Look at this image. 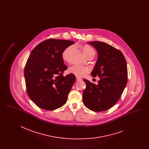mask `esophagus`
I'll return each mask as SVG.
<instances>
[{"mask_svg": "<svg viewBox=\"0 0 149 149\" xmlns=\"http://www.w3.org/2000/svg\"><path fill=\"white\" fill-rule=\"evenodd\" d=\"M76 80H77V81H80V80H81V79H80V78L77 77V78H76Z\"/></svg>", "mask_w": 149, "mask_h": 149, "instance_id": "esophagus-1", "label": "esophagus"}]
</instances>
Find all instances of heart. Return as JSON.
I'll return each instance as SVG.
<instances>
[{
  "mask_svg": "<svg viewBox=\"0 0 149 149\" xmlns=\"http://www.w3.org/2000/svg\"><path fill=\"white\" fill-rule=\"evenodd\" d=\"M74 49V46L71 45L67 47L65 50L63 51L62 53V57L64 61L68 62L70 60V54L71 51ZM83 52L86 56H88L89 55L94 54L95 55V50L93 49L92 47L86 45L83 47ZM90 71V69L89 68L86 66H83L81 65L74 64L72 66H70L69 69V72L74 75L75 76L77 77L78 78L83 77L85 74H88Z\"/></svg>",
  "mask_w": 149,
  "mask_h": 149,
  "instance_id": "b5f03b06",
  "label": "heart"
}]
</instances>
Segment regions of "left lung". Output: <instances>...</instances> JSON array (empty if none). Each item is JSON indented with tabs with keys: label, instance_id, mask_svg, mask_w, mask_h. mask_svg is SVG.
<instances>
[{
	"label": "left lung",
	"instance_id": "8db88e82",
	"mask_svg": "<svg viewBox=\"0 0 149 149\" xmlns=\"http://www.w3.org/2000/svg\"><path fill=\"white\" fill-rule=\"evenodd\" d=\"M89 43L98 51V60L91 74L93 77L98 76L100 80L95 85L84 79L83 102L92 111H104L117 102L127 84V63L122 53L112 46L100 41Z\"/></svg>",
	"mask_w": 149,
	"mask_h": 149
}]
</instances>
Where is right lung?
Returning <instances> with one entry per match:
<instances>
[{"label": "right lung", "mask_w": 149, "mask_h": 149, "mask_svg": "<svg viewBox=\"0 0 149 149\" xmlns=\"http://www.w3.org/2000/svg\"><path fill=\"white\" fill-rule=\"evenodd\" d=\"M74 42L48 39L32 51L24 68L27 92L37 106L52 111L64 105L75 76H63L68 68L64 64L62 53Z\"/></svg>", "instance_id": "obj_1"}]
</instances>
